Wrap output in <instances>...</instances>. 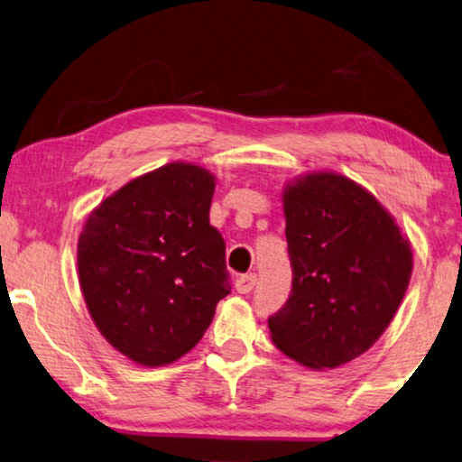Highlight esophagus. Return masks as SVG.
<instances>
[{
    "instance_id": "34e87169",
    "label": "esophagus",
    "mask_w": 462,
    "mask_h": 462,
    "mask_svg": "<svg viewBox=\"0 0 462 462\" xmlns=\"http://www.w3.org/2000/svg\"><path fill=\"white\" fill-rule=\"evenodd\" d=\"M254 285H257V273L240 275L238 280H236L238 294H251V291L254 290Z\"/></svg>"
}]
</instances>
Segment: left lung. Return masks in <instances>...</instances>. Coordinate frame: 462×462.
I'll return each instance as SVG.
<instances>
[{"label":"left lung","instance_id":"left-lung-1","mask_svg":"<svg viewBox=\"0 0 462 462\" xmlns=\"http://www.w3.org/2000/svg\"><path fill=\"white\" fill-rule=\"evenodd\" d=\"M291 290L267 319L285 356L337 368L372 347L397 312L413 253L383 205L341 174H310L283 193Z\"/></svg>","mask_w":462,"mask_h":462}]
</instances>
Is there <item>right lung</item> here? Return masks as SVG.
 <instances>
[{
    "instance_id": "right-lung-1",
    "label": "right lung",
    "mask_w": 462,
    "mask_h": 462,
    "mask_svg": "<svg viewBox=\"0 0 462 462\" xmlns=\"http://www.w3.org/2000/svg\"><path fill=\"white\" fill-rule=\"evenodd\" d=\"M214 187L199 166L166 164L102 201L79 234L88 310L129 360H179L230 294L224 238L209 224Z\"/></svg>"
}]
</instances>
